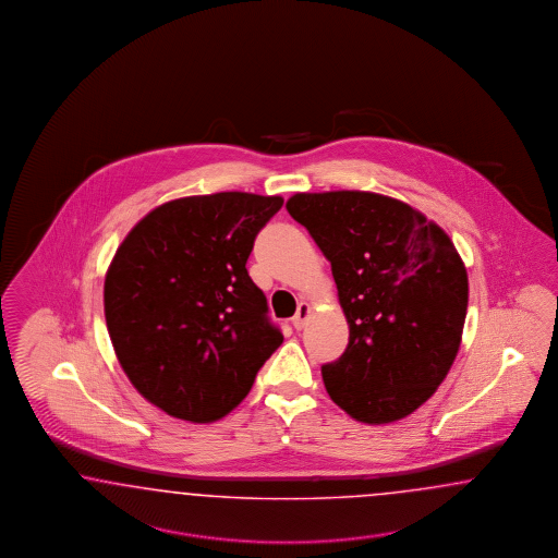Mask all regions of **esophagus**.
<instances>
[{
	"mask_svg": "<svg viewBox=\"0 0 558 558\" xmlns=\"http://www.w3.org/2000/svg\"><path fill=\"white\" fill-rule=\"evenodd\" d=\"M308 315H311V306L306 303L299 304L296 315L292 317V325H294V329H303L304 323L308 319Z\"/></svg>",
	"mask_w": 558,
	"mask_h": 558,
	"instance_id": "obj_1",
	"label": "esophagus"
}]
</instances>
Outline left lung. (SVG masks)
Masks as SVG:
<instances>
[{
  "mask_svg": "<svg viewBox=\"0 0 558 558\" xmlns=\"http://www.w3.org/2000/svg\"><path fill=\"white\" fill-rule=\"evenodd\" d=\"M290 217L331 262L350 341L322 368L331 401L355 422L403 420L441 385L460 348L469 276L434 220L390 196L294 194Z\"/></svg>",
  "mask_w": 558,
  "mask_h": 558,
  "instance_id": "obj_1",
  "label": "left lung"
}]
</instances>
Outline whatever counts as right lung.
Listing matches in <instances>:
<instances>
[{
  "instance_id": "obj_1",
  "label": "right lung",
  "mask_w": 558,
  "mask_h": 558,
  "mask_svg": "<svg viewBox=\"0 0 558 558\" xmlns=\"http://www.w3.org/2000/svg\"><path fill=\"white\" fill-rule=\"evenodd\" d=\"M280 196L219 192L153 208L120 243L104 315L120 366L171 417L217 422L284 341L247 274Z\"/></svg>"
}]
</instances>
